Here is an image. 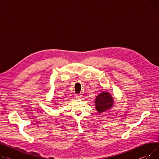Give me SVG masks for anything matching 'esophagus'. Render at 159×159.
Returning <instances> with one entry per match:
<instances>
[{"label":"esophagus","instance_id":"34e87169","mask_svg":"<svg viewBox=\"0 0 159 159\" xmlns=\"http://www.w3.org/2000/svg\"><path fill=\"white\" fill-rule=\"evenodd\" d=\"M75 97L77 98V99H80L82 96L80 95V94H75Z\"/></svg>","mask_w":159,"mask_h":159}]
</instances>
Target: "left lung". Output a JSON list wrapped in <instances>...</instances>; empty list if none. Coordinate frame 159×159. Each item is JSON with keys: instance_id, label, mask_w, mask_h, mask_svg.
Listing matches in <instances>:
<instances>
[{"instance_id": "obj_1", "label": "left lung", "mask_w": 159, "mask_h": 159, "mask_svg": "<svg viewBox=\"0 0 159 159\" xmlns=\"http://www.w3.org/2000/svg\"><path fill=\"white\" fill-rule=\"evenodd\" d=\"M114 105V99L111 93L107 91H103L99 94L95 99V106L99 113L104 112L110 109Z\"/></svg>"}]
</instances>
